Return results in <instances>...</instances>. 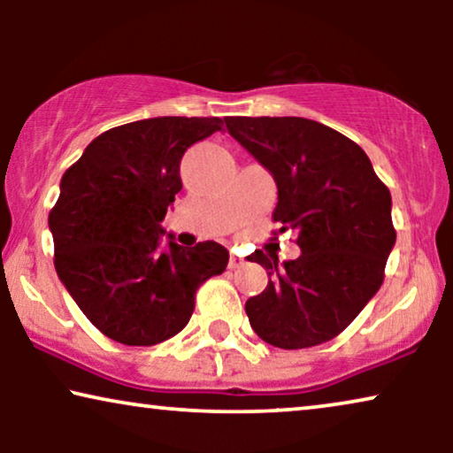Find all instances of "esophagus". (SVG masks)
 I'll use <instances>...</instances> for the list:
<instances>
[{"label": "esophagus", "instance_id": "esophagus-1", "mask_svg": "<svg viewBox=\"0 0 453 453\" xmlns=\"http://www.w3.org/2000/svg\"><path fill=\"white\" fill-rule=\"evenodd\" d=\"M241 265H243V259L241 257H237V256L228 257V268L231 270H237V268H241Z\"/></svg>", "mask_w": 453, "mask_h": 453}]
</instances>
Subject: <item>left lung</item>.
<instances>
[{
	"mask_svg": "<svg viewBox=\"0 0 453 453\" xmlns=\"http://www.w3.org/2000/svg\"><path fill=\"white\" fill-rule=\"evenodd\" d=\"M228 134L274 177L272 220L295 231L301 256L282 265L262 250L270 280L245 303L250 324L278 349H309L336 338L363 311L386 276L395 243L392 196L363 148L303 117H226ZM276 234V233H274Z\"/></svg>",
	"mask_w": 453,
	"mask_h": 453,
	"instance_id": "8db88e82",
	"label": "left lung"
}]
</instances>
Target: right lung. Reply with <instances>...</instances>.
<instances>
[{
	"label": "right lung",
	"instance_id": "obj_1",
	"mask_svg": "<svg viewBox=\"0 0 453 453\" xmlns=\"http://www.w3.org/2000/svg\"><path fill=\"white\" fill-rule=\"evenodd\" d=\"M222 129L220 117H154L104 132L61 177L49 212L59 280L90 324L127 346L181 332L196 293L228 264L216 241L158 247L181 191L185 150Z\"/></svg>",
	"mask_w": 453,
	"mask_h": 453
}]
</instances>
